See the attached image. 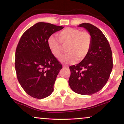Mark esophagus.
Returning a JSON list of instances; mask_svg holds the SVG:
<instances>
[{
  "label": "esophagus",
  "mask_w": 124,
  "mask_h": 124,
  "mask_svg": "<svg viewBox=\"0 0 124 124\" xmlns=\"http://www.w3.org/2000/svg\"><path fill=\"white\" fill-rule=\"evenodd\" d=\"M63 68H69V67L68 66H66V65H63Z\"/></svg>",
  "instance_id": "esophagus-1"
}]
</instances>
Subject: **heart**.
<instances>
[{
  "instance_id": "b5f03b06",
  "label": "heart",
  "mask_w": 124,
  "mask_h": 124,
  "mask_svg": "<svg viewBox=\"0 0 124 124\" xmlns=\"http://www.w3.org/2000/svg\"><path fill=\"white\" fill-rule=\"evenodd\" d=\"M57 35L63 46L68 44L66 51L68 52L61 58L60 61L65 64H73L86 57L91 45V36L87 31H81L73 28H66L58 32ZM60 41L54 37H50L47 45L50 51L56 58L61 56L63 49Z\"/></svg>"
}]
</instances>
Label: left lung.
I'll list each match as a JSON object with an SVG mask.
<instances>
[{
  "label": "left lung",
  "mask_w": 124,
  "mask_h": 124,
  "mask_svg": "<svg viewBox=\"0 0 124 124\" xmlns=\"http://www.w3.org/2000/svg\"><path fill=\"white\" fill-rule=\"evenodd\" d=\"M91 36V45L87 55L76 66H70L69 85L73 91L90 95L101 90L107 82L113 68L112 52L102 31L90 23H83Z\"/></svg>",
  "instance_id": "8db88e82"
}]
</instances>
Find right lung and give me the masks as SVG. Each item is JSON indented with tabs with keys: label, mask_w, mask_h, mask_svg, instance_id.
Wrapping results in <instances>:
<instances>
[{
	"label": "right lung",
	"mask_w": 124,
	"mask_h": 124,
	"mask_svg": "<svg viewBox=\"0 0 124 124\" xmlns=\"http://www.w3.org/2000/svg\"><path fill=\"white\" fill-rule=\"evenodd\" d=\"M63 28L38 22L23 34L17 46L15 64L18 81L25 92L35 98L47 97L54 91L62 66L50 51L47 40Z\"/></svg>",
	"instance_id": "add662e5"
}]
</instances>
